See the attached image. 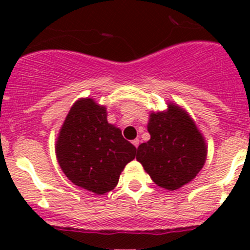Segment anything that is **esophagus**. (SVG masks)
<instances>
[{"label":"esophagus","instance_id":"esophagus-1","mask_svg":"<svg viewBox=\"0 0 250 250\" xmlns=\"http://www.w3.org/2000/svg\"><path fill=\"white\" fill-rule=\"evenodd\" d=\"M132 144L135 146V147H138V146H139V139H134L132 141Z\"/></svg>","mask_w":250,"mask_h":250}]
</instances>
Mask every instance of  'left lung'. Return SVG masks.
<instances>
[{"mask_svg":"<svg viewBox=\"0 0 250 250\" xmlns=\"http://www.w3.org/2000/svg\"><path fill=\"white\" fill-rule=\"evenodd\" d=\"M150 112V140L140 144L137 161L153 183L166 190L183 188L196 178L207 160L206 139L188 112L175 103Z\"/></svg>","mask_w":250,"mask_h":250,"instance_id":"1","label":"left lung"}]
</instances>
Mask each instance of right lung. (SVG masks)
I'll return each mask as SVG.
<instances>
[{"label": "right lung", "mask_w": 250, "mask_h": 250, "mask_svg": "<svg viewBox=\"0 0 250 250\" xmlns=\"http://www.w3.org/2000/svg\"><path fill=\"white\" fill-rule=\"evenodd\" d=\"M135 151L120 128L107 122L106 106L92 98L75 102L55 141L58 163L67 179L95 195L116 188Z\"/></svg>", "instance_id": "right-lung-1"}]
</instances>
